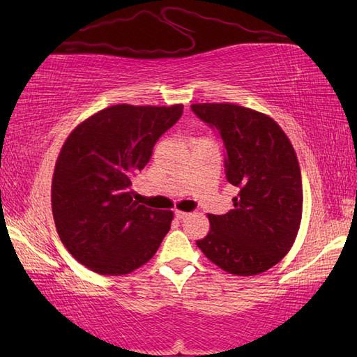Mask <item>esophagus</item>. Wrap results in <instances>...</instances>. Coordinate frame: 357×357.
<instances>
[{
  "mask_svg": "<svg viewBox=\"0 0 357 357\" xmlns=\"http://www.w3.org/2000/svg\"><path fill=\"white\" fill-rule=\"evenodd\" d=\"M174 215H176V219H178V220H185V219H188V218H189L190 213H186V211H178V210H176Z\"/></svg>",
  "mask_w": 357,
  "mask_h": 357,
  "instance_id": "esophagus-1",
  "label": "esophagus"
}]
</instances>
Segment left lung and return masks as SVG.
I'll return each instance as SVG.
<instances>
[{"label":"left lung","instance_id":"8db88e82","mask_svg":"<svg viewBox=\"0 0 357 357\" xmlns=\"http://www.w3.org/2000/svg\"><path fill=\"white\" fill-rule=\"evenodd\" d=\"M218 131L225 174L240 192L226 214H210V232L197 245L213 264L235 275H256L290 250L302 215L296 153L271 117L235 104H192Z\"/></svg>","mask_w":357,"mask_h":357}]
</instances>
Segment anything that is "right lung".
Listing matches in <instances>:
<instances>
[{
  "label": "right lung",
  "instance_id": "add662e5",
  "mask_svg": "<svg viewBox=\"0 0 357 357\" xmlns=\"http://www.w3.org/2000/svg\"><path fill=\"white\" fill-rule=\"evenodd\" d=\"M181 114V104H117L86 119L62 146L52 181L53 219L62 244L93 273L134 271L168 234L172 213L135 202L131 186Z\"/></svg>",
  "mask_w": 357,
  "mask_h": 357
}]
</instances>
